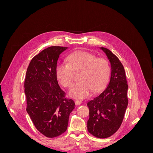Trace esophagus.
<instances>
[{"label":"esophagus","instance_id":"1","mask_svg":"<svg viewBox=\"0 0 153 153\" xmlns=\"http://www.w3.org/2000/svg\"><path fill=\"white\" fill-rule=\"evenodd\" d=\"M75 105H76V106H78V105H80L82 103V101H81L76 100V101H75Z\"/></svg>","mask_w":153,"mask_h":153}]
</instances>
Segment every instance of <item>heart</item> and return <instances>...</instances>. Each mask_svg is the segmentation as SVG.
I'll return each instance as SVG.
<instances>
[{"mask_svg":"<svg viewBox=\"0 0 153 153\" xmlns=\"http://www.w3.org/2000/svg\"><path fill=\"white\" fill-rule=\"evenodd\" d=\"M66 62L59 63L55 68L58 81L62 86L69 87L72 84L74 72L81 71L80 82L71 85L69 96L73 98L85 99L92 91H98L106 85L110 73L109 63L102 57L81 51L69 55Z\"/></svg>","mask_w":153,"mask_h":153,"instance_id":"b5f03b06","label":"heart"}]
</instances>
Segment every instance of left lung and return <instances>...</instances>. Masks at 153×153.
<instances>
[{"label":"left lung","mask_w":153,"mask_h":153,"mask_svg":"<svg viewBox=\"0 0 153 153\" xmlns=\"http://www.w3.org/2000/svg\"><path fill=\"white\" fill-rule=\"evenodd\" d=\"M100 49L110 62V78L105 89L87 104L89 108L87 129L93 136L105 138L112 135L121 126L128 103V85L119 59L108 49Z\"/></svg>","instance_id":"left-lung-1"}]
</instances>
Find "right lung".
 <instances>
[{
	"mask_svg": "<svg viewBox=\"0 0 153 153\" xmlns=\"http://www.w3.org/2000/svg\"><path fill=\"white\" fill-rule=\"evenodd\" d=\"M68 47H50L32 58L24 82L27 113L38 130L49 138L65 132L75 102L65 98L55 74L59 55Z\"/></svg>",
	"mask_w": 153,
	"mask_h": 153,
	"instance_id": "1",
	"label": "right lung"
}]
</instances>
